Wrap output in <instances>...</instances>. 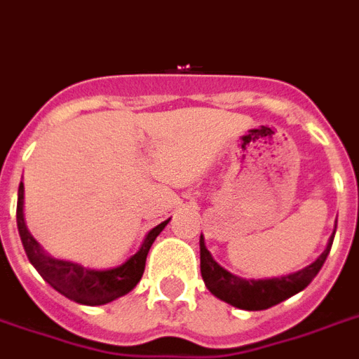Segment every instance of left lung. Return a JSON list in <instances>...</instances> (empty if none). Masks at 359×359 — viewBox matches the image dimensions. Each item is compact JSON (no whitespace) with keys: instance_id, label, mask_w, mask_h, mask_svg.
<instances>
[{"instance_id":"left-lung-1","label":"left lung","mask_w":359,"mask_h":359,"mask_svg":"<svg viewBox=\"0 0 359 359\" xmlns=\"http://www.w3.org/2000/svg\"><path fill=\"white\" fill-rule=\"evenodd\" d=\"M334 234H336V230H334ZM334 234H332L325 252L313 264L304 267V269L297 271V273H291V275L280 276V278H265V280H245V278H240V276L232 275L226 269H223L212 258V255L205 247L203 236H201V275H203V280H205L210 293L221 299V301L229 302L230 306L249 311L267 310L271 306L278 304V302L285 301V299H290L295 293L302 291L316 278L317 273L321 271L323 264H325L326 256L330 252Z\"/></svg>"}]
</instances>
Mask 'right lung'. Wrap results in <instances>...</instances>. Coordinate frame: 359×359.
Segmentation results:
<instances>
[{"mask_svg": "<svg viewBox=\"0 0 359 359\" xmlns=\"http://www.w3.org/2000/svg\"><path fill=\"white\" fill-rule=\"evenodd\" d=\"M16 223H18V232L25 255H27L29 262L36 267L38 273L42 275L43 280L53 290H57L60 295L68 297L69 301L86 306H101L116 301L118 297L127 295L130 290H134V285L138 284L144 275L145 258H147L153 241L170 223V219L154 226L145 238L144 245L140 247L138 252L130 256L123 265L107 271L86 269L74 262L57 260L40 249L36 240L29 234L25 221H23V184H20L18 188Z\"/></svg>", "mask_w": 359, "mask_h": 359, "instance_id": "obj_1", "label": "right lung"}]
</instances>
